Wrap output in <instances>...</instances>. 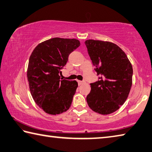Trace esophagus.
<instances>
[{
    "mask_svg": "<svg viewBox=\"0 0 152 152\" xmlns=\"http://www.w3.org/2000/svg\"><path fill=\"white\" fill-rule=\"evenodd\" d=\"M78 85H82V84L84 83V81H80V80H78Z\"/></svg>",
    "mask_w": 152,
    "mask_h": 152,
    "instance_id": "1",
    "label": "esophagus"
}]
</instances>
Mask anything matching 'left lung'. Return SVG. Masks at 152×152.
<instances>
[{"label":"left lung","mask_w":152,"mask_h":152,"mask_svg":"<svg viewBox=\"0 0 152 152\" xmlns=\"http://www.w3.org/2000/svg\"><path fill=\"white\" fill-rule=\"evenodd\" d=\"M85 45L99 80L90 84L87 96L94 112L107 115L120 108L128 98L132 84L133 68L127 55L115 44L108 41L87 40Z\"/></svg>","instance_id":"obj_1"}]
</instances>
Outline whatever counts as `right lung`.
<instances>
[{"label": "right lung", "instance_id": "add662e5", "mask_svg": "<svg viewBox=\"0 0 152 152\" xmlns=\"http://www.w3.org/2000/svg\"><path fill=\"white\" fill-rule=\"evenodd\" d=\"M80 45L75 38H53L38 44L30 55L27 69L30 94L48 114H60L70 108L78 82L61 80L59 74L69 54Z\"/></svg>", "mask_w": 152, "mask_h": 152}]
</instances>
